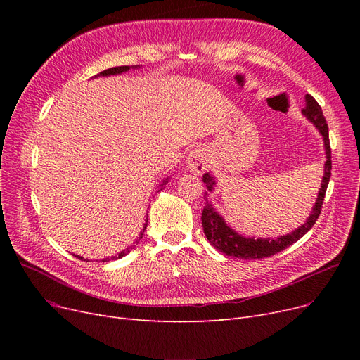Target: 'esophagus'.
I'll return each mask as SVG.
<instances>
[{
  "label": "esophagus",
  "instance_id": "1",
  "mask_svg": "<svg viewBox=\"0 0 360 360\" xmlns=\"http://www.w3.org/2000/svg\"><path fill=\"white\" fill-rule=\"evenodd\" d=\"M210 167V156L204 148L193 150L188 156V169L195 175H201Z\"/></svg>",
  "mask_w": 360,
  "mask_h": 360
}]
</instances>
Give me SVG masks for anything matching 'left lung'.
<instances>
[{"label":"left lung","instance_id":"1","mask_svg":"<svg viewBox=\"0 0 360 360\" xmlns=\"http://www.w3.org/2000/svg\"><path fill=\"white\" fill-rule=\"evenodd\" d=\"M304 115L319 129L321 136L324 137V144H326V167H324V176H323V184H321L319 188V194L315 201L314 209L309 214V219L307 223L300 226L299 229L293 231L292 233L286 236H280L277 239H254V238H243L238 235L233 229H231L228 224L224 223V220L219 216V213L214 210V207L209 200L205 198V195H209L205 193L204 198V210L201 214V223H202V229L205 233V238L209 239V242L213 245L216 250L220 252L231 255L235 258H243V259H255V258H267L271 257L283 250H286L290 247L292 243L297 242L302 236H304L312 226L315 224L316 219L321 214V209H323V202L326 197L327 186L330 182L331 176V147H330V137H328V124L323 115V110H321V106L318 102L311 96V94H307L305 96V108H304ZM202 181L209 188V191L213 190L214 179L210 174H204Z\"/></svg>","mask_w":360,"mask_h":360}]
</instances>
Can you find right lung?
<instances>
[{
  "instance_id": "add662e5",
  "label": "right lung",
  "mask_w": 360,
  "mask_h": 360,
  "mask_svg": "<svg viewBox=\"0 0 360 360\" xmlns=\"http://www.w3.org/2000/svg\"><path fill=\"white\" fill-rule=\"evenodd\" d=\"M127 70H129V67L128 65H122V67H113V68H108V70H105V71H102V72H99L98 75H112V74H121V72H124V71H127ZM166 182V181H165ZM146 228H147V223L144 224V229L141 231V233H140V238H139V240L143 238V235H144V231H146ZM136 247V245H134ZM134 247H129V248H127V250H124L122 252H120L118 255H115V257H112V259H117V258H122L124 255H127L132 248ZM79 259H83L82 257H79ZM103 262L105 261H109V258H105V259H102Z\"/></svg>"
}]
</instances>
